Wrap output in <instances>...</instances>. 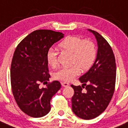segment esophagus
Listing matches in <instances>:
<instances>
[{
    "label": "esophagus",
    "mask_w": 128,
    "mask_h": 128,
    "mask_svg": "<svg viewBox=\"0 0 128 128\" xmlns=\"http://www.w3.org/2000/svg\"><path fill=\"white\" fill-rule=\"evenodd\" d=\"M62 86H64V87H67V86H69L70 84L68 83V82H62Z\"/></svg>",
    "instance_id": "obj_1"
}]
</instances>
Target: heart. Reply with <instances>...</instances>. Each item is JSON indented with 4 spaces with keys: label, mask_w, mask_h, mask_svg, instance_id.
Listing matches in <instances>:
<instances>
[{
    "label": "heart",
    "mask_w": 128,
    "mask_h": 128,
    "mask_svg": "<svg viewBox=\"0 0 128 128\" xmlns=\"http://www.w3.org/2000/svg\"><path fill=\"white\" fill-rule=\"evenodd\" d=\"M59 47L62 49L72 52L70 66H64L56 71L54 74L56 79L63 81H70L79 76L81 68L88 69L94 64L96 57V50L94 44L88 40H82L79 36H68L61 42ZM46 60L50 67L55 68L58 60L56 53L50 49L46 54Z\"/></svg>",
    "instance_id": "obj_1"
}]
</instances>
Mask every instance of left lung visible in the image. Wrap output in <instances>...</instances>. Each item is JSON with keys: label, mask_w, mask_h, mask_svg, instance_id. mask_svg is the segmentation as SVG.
Returning a JSON list of instances; mask_svg holds the SVG:
<instances>
[{"label": "left lung", "mask_w": 128, "mask_h": 128, "mask_svg": "<svg viewBox=\"0 0 128 128\" xmlns=\"http://www.w3.org/2000/svg\"><path fill=\"white\" fill-rule=\"evenodd\" d=\"M88 30L97 41L96 58L90 70L79 78L82 86L71 85L74 90L73 112L84 120L94 118L106 110L113 96L116 82V62L112 48L98 32Z\"/></svg>", "instance_id": "obj_1"}]
</instances>
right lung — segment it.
<instances>
[{
    "label": "right lung",
    "instance_id": "1",
    "mask_svg": "<svg viewBox=\"0 0 128 128\" xmlns=\"http://www.w3.org/2000/svg\"><path fill=\"white\" fill-rule=\"evenodd\" d=\"M62 32L51 30H37L21 41L16 48L12 60V90L16 103L22 112L34 118L46 115L51 110V100L60 88L58 80L46 88L50 75L46 54L50 48L62 38Z\"/></svg>",
    "mask_w": 128,
    "mask_h": 128
}]
</instances>
